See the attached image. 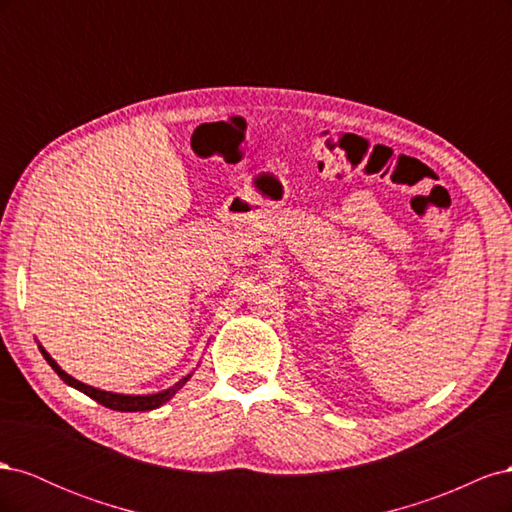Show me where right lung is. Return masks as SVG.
Listing matches in <instances>:
<instances>
[{"label":"right lung","mask_w":512,"mask_h":512,"mask_svg":"<svg viewBox=\"0 0 512 512\" xmlns=\"http://www.w3.org/2000/svg\"><path fill=\"white\" fill-rule=\"evenodd\" d=\"M40 348V352H42V356L46 359V363H49L53 369H55V374L64 380L68 386H74L76 391H81V393H85L87 397H91V399H96L98 404H102L104 408H111V410H119V412H145V410H153V408H160L162 404H166V401L173 397L181 386L190 380V376L192 374H188L185 378H181L175 386H170V389H166V391H160V393H153V395H121V393H111V391H100V389H96V386H89V384H83V382H79L76 378H72L70 374H66L64 369H61L53 359H51V354L46 352L42 346H38Z\"/></svg>","instance_id":"1"}]
</instances>
